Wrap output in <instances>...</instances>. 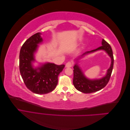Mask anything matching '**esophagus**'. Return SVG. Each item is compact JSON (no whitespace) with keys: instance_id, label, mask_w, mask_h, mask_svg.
I'll use <instances>...</instances> for the list:
<instances>
[{"instance_id":"34e87169","label":"esophagus","mask_w":130,"mask_h":130,"mask_svg":"<svg viewBox=\"0 0 130 130\" xmlns=\"http://www.w3.org/2000/svg\"><path fill=\"white\" fill-rule=\"evenodd\" d=\"M72 66V63L71 62H68L66 64V67H68V68L71 67Z\"/></svg>"}]
</instances>
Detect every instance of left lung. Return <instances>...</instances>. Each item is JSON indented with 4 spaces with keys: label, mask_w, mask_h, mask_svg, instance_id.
Returning <instances> with one entry per match:
<instances>
[{
    "label": "left lung",
    "mask_w": 130,
    "mask_h": 130,
    "mask_svg": "<svg viewBox=\"0 0 130 130\" xmlns=\"http://www.w3.org/2000/svg\"><path fill=\"white\" fill-rule=\"evenodd\" d=\"M99 50H104L108 54L111 58V64L107 70L106 76L99 80H89L86 78L81 69L76 64L74 66L73 84L77 90L84 93H91L101 90L107 85L111 77L113 68L114 57L111 46L104 39L102 41V46L89 52H86L82 55L84 56L86 54L91 53Z\"/></svg>",
    "instance_id": "1"
}]
</instances>
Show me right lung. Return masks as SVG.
Returning a JSON list of instances; mask_svg holds the SVG:
<instances>
[{
    "instance_id": "add662e5",
    "label": "right lung",
    "mask_w": 130,
    "mask_h": 130,
    "mask_svg": "<svg viewBox=\"0 0 130 130\" xmlns=\"http://www.w3.org/2000/svg\"><path fill=\"white\" fill-rule=\"evenodd\" d=\"M41 34H34L23 44L19 53V70L27 88L34 93L44 94L52 92L56 88L58 75L65 66L46 63L37 68H33L34 54L38 44L43 41Z\"/></svg>"
}]
</instances>
